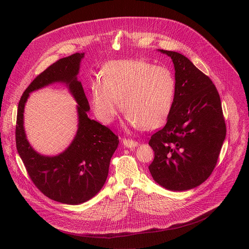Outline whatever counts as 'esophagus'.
<instances>
[{
	"mask_svg": "<svg viewBox=\"0 0 249 249\" xmlns=\"http://www.w3.org/2000/svg\"><path fill=\"white\" fill-rule=\"evenodd\" d=\"M123 145L126 148H135L138 146V142L133 141V140H129V139H124L123 140Z\"/></svg>",
	"mask_w": 249,
	"mask_h": 249,
	"instance_id": "obj_1",
	"label": "esophagus"
}]
</instances>
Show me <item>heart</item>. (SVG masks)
<instances>
[{"label":"heart","instance_id":"1","mask_svg":"<svg viewBox=\"0 0 249 249\" xmlns=\"http://www.w3.org/2000/svg\"><path fill=\"white\" fill-rule=\"evenodd\" d=\"M176 83L171 71L145 60L113 61L105 66L103 79L90 85V98L96 116L111 123L121 107L135 128L154 129L170 114Z\"/></svg>","mask_w":249,"mask_h":249}]
</instances>
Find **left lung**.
<instances>
[{
    "mask_svg": "<svg viewBox=\"0 0 249 249\" xmlns=\"http://www.w3.org/2000/svg\"><path fill=\"white\" fill-rule=\"evenodd\" d=\"M172 59L176 89L165 126L152 135L154 180L171 191L202 184L214 170L226 138L219 92L211 79L184 55L160 50Z\"/></svg>",
    "mask_w": 249,
    "mask_h": 249,
    "instance_id": "left-lung-1",
    "label": "left lung"
}]
</instances>
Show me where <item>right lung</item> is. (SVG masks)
<instances>
[{"mask_svg": "<svg viewBox=\"0 0 249 249\" xmlns=\"http://www.w3.org/2000/svg\"><path fill=\"white\" fill-rule=\"evenodd\" d=\"M85 53H75L49 66L24 90L18 102L16 144L32 182L48 198L69 205H79L95 196L107 178L110 160L119 143L106 126L88 116L89 104L78 81ZM62 82L78 103L77 134L69 147L53 157L38 154L28 143L23 127V112L29 93L51 83Z\"/></svg>", "mask_w": 249, "mask_h": 249, "instance_id": "right-lung-1", "label": "right lung"}]
</instances>
